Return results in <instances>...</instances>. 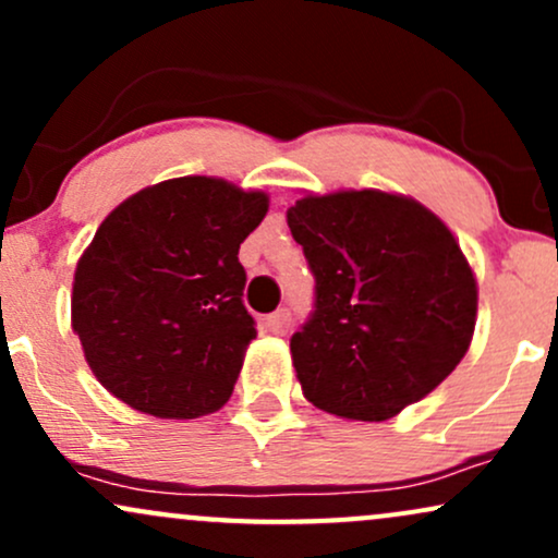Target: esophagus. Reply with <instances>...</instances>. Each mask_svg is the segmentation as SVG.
<instances>
[{"mask_svg":"<svg viewBox=\"0 0 558 558\" xmlns=\"http://www.w3.org/2000/svg\"><path fill=\"white\" fill-rule=\"evenodd\" d=\"M265 328L270 330L272 336H283V332L291 328V315H288V310L272 312V315L265 319Z\"/></svg>","mask_w":558,"mask_h":558,"instance_id":"esophagus-1","label":"esophagus"}]
</instances>
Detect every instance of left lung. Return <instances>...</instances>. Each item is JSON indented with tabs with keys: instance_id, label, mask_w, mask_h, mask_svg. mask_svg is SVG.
<instances>
[{
	"instance_id": "obj_1",
	"label": "left lung",
	"mask_w": 558,
	"mask_h": 558,
	"mask_svg": "<svg viewBox=\"0 0 558 558\" xmlns=\"http://www.w3.org/2000/svg\"><path fill=\"white\" fill-rule=\"evenodd\" d=\"M315 272V315L291 338L306 401L383 422L433 393L464 360L477 280L457 235L390 191L304 194L286 213Z\"/></svg>"
}]
</instances>
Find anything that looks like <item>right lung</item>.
<instances>
[{
  "mask_svg": "<svg viewBox=\"0 0 558 558\" xmlns=\"http://www.w3.org/2000/svg\"><path fill=\"white\" fill-rule=\"evenodd\" d=\"M270 196L209 175L146 185L81 254L70 323L114 399L159 420L226 407L257 338L243 306V239Z\"/></svg>",
  "mask_w": 558,
  "mask_h": 558,
  "instance_id": "1",
  "label": "right lung"
}]
</instances>
